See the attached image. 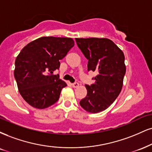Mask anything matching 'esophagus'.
<instances>
[{
  "instance_id": "1",
  "label": "esophagus",
  "mask_w": 152,
  "mask_h": 152,
  "mask_svg": "<svg viewBox=\"0 0 152 152\" xmlns=\"http://www.w3.org/2000/svg\"><path fill=\"white\" fill-rule=\"evenodd\" d=\"M79 86V84L78 83H72V87L73 88H78Z\"/></svg>"
}]
</instances>
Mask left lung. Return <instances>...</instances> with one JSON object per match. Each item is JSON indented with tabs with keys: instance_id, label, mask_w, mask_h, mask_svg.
I'll return each instance as SVG.
<instances>
[{
	"instance_id": "left-lung-1",
	"label": "left lung",
	"mask_w": 152,
	"mask_h": 152,
	"mask_svg": "<svg viewBox=\"0 0 152 152\" xmlns=\"http://www.w3.org/2000/svg\"><path fill=\"white\" fill-rule=\"evenodd\" d=\"M76 41L88 60V70L98 72L95 83L86 85L87 96L80 105L88 113H100L110 106L121 92L126 72L125 55L107 38H76Z\"/></svg>"
}]
</instances>
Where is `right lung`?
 I'll return each mask as SVG.
<instances>
[{"mask_svg": "<svg viewBox=\"0 0 152 152\" xmlns=\"http://www.w3.org/2000/svg\"><path fill=\"white\" fill-rule=\"evenodd\" d=\"M74 46L72 38L42 37L20 51L15 62L14 76L20 94L29 105L42 110L58 100L67 84L53 73Z\"/></svg>", "mask_w": 152, "mask_h": 152, "instance_id": "1", "label": "right lung"}]
</instances>
